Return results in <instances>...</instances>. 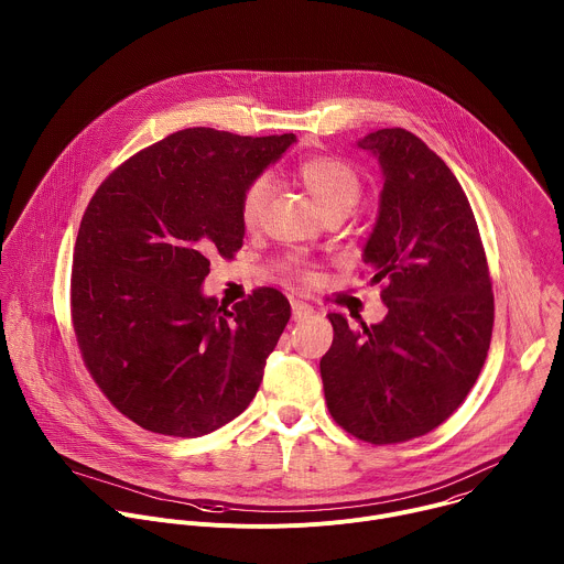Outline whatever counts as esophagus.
Returning a JSON list of instances; mask_svg holds the SVG:
<instances>
[{
    "mask_svg": "<svg viewBox=\"0 0 564 564\" xmlns=\"http://www.w3.org/2000/svg\"><path fill=\"white\" fill-rule=\"evenodd\" d=\"M312 305L310 303H305V301H299V299H294L292 301V318L294 321H303V318H307V316H312Z\"/></svg>",
    "mask_w": 564,
    "mask_h": 564,
    "instance_id": "obj_1",
    "label": "esophagus"
}]
</instances>
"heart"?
Here are the masks:
<instances>
[{"instance_id": "1", "label": "heart", "mask_w": 564, "mask_h": 564, "mask_svg": "<svg viewBox=\"0 0 564 564\" xmlns=\"http://www.w3.org/2000/svg\"><path fill=\"white\" fill-rule=\"evenodd\" d=\"M296 176L326 216L335 212H350L361 196L359 174L346 160L335 155H314L303 160L296 167ZM268 198L270 181L265 176L246 187L243 196H240V220L248 229H254L263 220ZM285 270L299 279H310L307 265L296 257L285 261Z\"/></svg>"}]
</instances>
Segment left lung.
Segmentation results:
<instances>
[{"label":"left lung","mask_w":564,"mask_h":564,"mask_svg":"<svg viewBox=\"0 0 564 564\" xmlns=\"http://www.w3.org/2000/svg\"><path fill=\"white\" fill-rule=\"evenodd\" d=\"M383 174L379 216L364 248L388 307L335 337L321 359L333 420L370 444L431 433L466 399L494 333V292L468 198L444 160L406 129L361 138Z\"/></svg>","instance_id":"1"}]
</instances>
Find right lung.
Instances as JSON below:
<instances>
[{"mask_svg":"<svg viewBox=\"0 0 564 564\" xmlns=\"http://www.w3.org/2000/svg\"><path fill=\"white\" fill-rule=\"evenodd\" d=\"M294 140L183 129L94 194L73 252V330L98 388L138 426L200 437L254 399L290 303L259 288L227 307L200 285L212 257L243 246L246 187Z\"/></svg>","mask_w":564,"mask_h":564,"instance_id":"1","label":"right lung"}]
</instances>
